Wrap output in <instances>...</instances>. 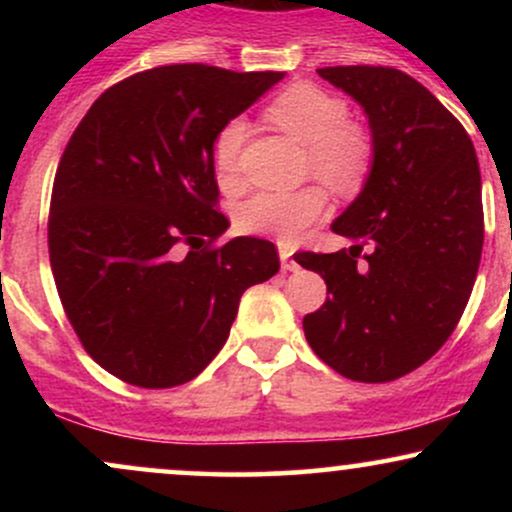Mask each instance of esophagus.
I'll use <instances>...</instances> for the list:
<instances>
[{
	"instance_id": "34e87169",
	"label": "esophagus",
	"mask_w": 512,
	"mask_h": 512,
	"mask_svg": "<svg viewBox=\"0 0 512 512\" xmlns=\"http://www.w3.org/2000/svg\"><path fill=\"white\" fill-rule=\"evenodd\" d=\"M279 257H281V269H284V272H296L298 262L293 260V252L289 248H281Z\"/></svg>"
}]
</instances>
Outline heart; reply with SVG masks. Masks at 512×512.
<instances>
[{
    "mask_svg": "<svg viewBox=\"0 0 512 512\" xmlns=\"http://www.w3.org/2000/svg\"><path fill=\"white\" fill-rule=\"evenodd\" d=\"M267 117L308 149V170L337 190H354L366 178L370 144L361 129L349 125V105L330 91L313 84H296L269 103ZM248 125L231 120L214 142V161L221 180H233ZM330 209L322 187L296 192H257L238 209V228L250 236L296 243Z\"/></svg>",
    "mask_w": 512,
    "mask_h": 512,
    "instance_id": "obj_1",
    "label": "heart"
}]
</instances>
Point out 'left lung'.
<instances>
[{"label": "left lung", "instance_id": "1", "mask_svg": "<svg viewBox=\"0 0 512 512\" xmlns=\"http://www.w3.org/2000/svg\"><path fill=\"white\" fill-rule=\"evenodd\" d=\"M317 74L361 105L373 158L358 197L332 221L351 248L298 257L330 293L303 317V332L344 378L387 383L436 354L469 301L484 245L477 154L460 122L409 74ZM363 249L369 255L356 268Z\"/></svg>", "mask_w": 512, "mask_h": 512}]
</instances>
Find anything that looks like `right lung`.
Here are the masks:
<instances>
[{"instance_id": "obj_1", "label": "right lung", "mask_w": 512, "mask_h": 512, "mask_svg": "<svg viewBox=\"0 0 512 512\" xmlns=\"http://www.w3.org/2000/svg\"><path fill=\"white\" fill-rule=\"evenodd\" d=\"M284 76L156 67L108 88L74 129L52 185L50 264L74 332L115 378L151 390L197 378L240 296L279 272L269 240L209 243L231 226L214 207L216 134Z\"/></svg>"}]
</instances>
